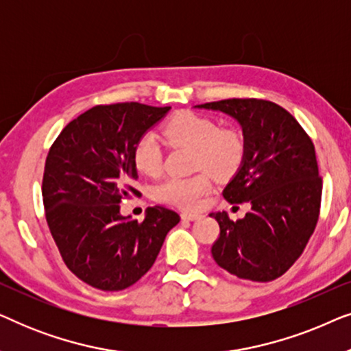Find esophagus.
<instances>
[{"instance_id":"1","label":"esophagus","mask_w":351,"mask_h":351,"mask_svg":"<svg viewBox=\"0 0 351 351\" xmlns=\"http://www.w3.org/2000/svg\"><path fill=\"white\" fill-rule=\"evenodd\" d=\"M182 220H198L201 219L199 214H195V213H182Z\"/></svg>"}]
</instances>
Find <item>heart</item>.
<instances>
[{
    "label": "heart",
    "instance_id": "heart-1",
    "mask_svg": "<svg viewBox=\"0 0 351 351\" xmlns=\"http://www.w3.org/2000/svg\"><path fill=\"white\" fill-rule=\"evenodd\" d=\"M162 136L172 145L195 148L193 166L225 179L238 171L244 158V141L237 129H220L219 123L203 114L184 112L171 118L162 126ZM132 161L138 172L156 176L161 171L162 150L156 136L143 134L132 148ZM210 190L208 172L189 177L171 176L155 189V199L180 209H196Z\"/></svg>",
    "mask_w": 351,
    "mask_h": 351
}]
</instances>
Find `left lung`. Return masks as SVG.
I'll use <instances>...</instances> for the list:
<instances>
[{
  "label": "left lung",
  "mask_w": 351,
  "mask_h": 351,
  "mask_svg": "<svg viewBox=\"0 0 351 351\" xmlns=\"http://www.w3.org/2000/svg\"><path fill=\"white\" fill-rule=\"evenodd\" d=\"M217 110L243 128L244 158L223 198L249 203L251 213L232 220L210 214L220 234L213 244L219 267L241 280L273 281L302 256L319 217L323 180L315 145L280 105L262 99H227L196 105Z\"/></svg>",
  "instance_id": "1"
}]
</instances>
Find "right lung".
<instances>
[{
    "label": "right lung",
    "mask_w": 351,
    "mask_h": 351,
    "mask_svg": "<svg viewBox=\"0 0 351 351\" xmlns=\"http://www.w3.org/2000/svg\"><path fill=\"white\" fill-rule=\"evenodd\" d=\"M171 107L138 102L95 105L62 129L46 158L43 203L65 265L86 285L123 291L155 263L174 210L153 206L143 222L119 214L138 191L132 148Z\"/></svg>",
    "instance_id": "right-lung-1"
}]
</instances>
